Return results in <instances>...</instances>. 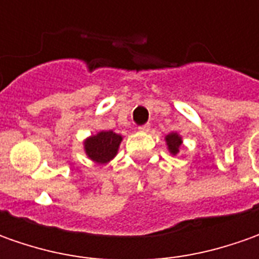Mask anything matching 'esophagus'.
Listing matches in <instances>:
<instances>
[{
    "mask_svg": "<svg viewBox=\"0 0 259 259\" xmlns=\"http://www.w3.org/2000/svg\"><path fill=\"white\" fill-rule=\"evenodd\" d=\"M138 130H140L141 133H148V131H150V124L140 125V126H138Z\"/></svg>",
    "mask_w": 259,
    "mask_h": 259,
    "instance_id": "34e87169",
    "label": "esophagus"
}]
</instances>
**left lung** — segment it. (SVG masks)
Segmentation results:
<instances>
[{
  "label": "left lung",
  "mask_w": 259,
  "mask_h": 259,
  "mask_svg": "<svg viewBox=\"0 0 259 259\" xmlns=\"http://www.w3.org/2000/svg\"><path fill=\"white\" fill-rule=\"evenodd\" d=\"M165 143L168 145L170 153L173 155H176L179 153V148H180V145H182V137L177 134V133H171V134H168L165 137Z\"/></svg>",
  "instance_id": "1"
}]
</instances>
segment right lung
Wrapping results in <instances>:
<instances>
[{
	"label": "right lung",
	"mask_w": 259,
	"mask_h": 259,
	"mask_svg": "<svg viewBox=\"0 0 259 259\" xmlns=\"http://www.w3.org/2000/svg\"><path fill=\"white\" fill-rule=\"evenodd\" d=\"M122 137L114 131H101L85 141V151L91 160L99 164H106L118 153Z\"/></svg>",
	"instance_id": "add662e5"
}]
</instances>
